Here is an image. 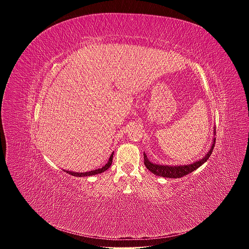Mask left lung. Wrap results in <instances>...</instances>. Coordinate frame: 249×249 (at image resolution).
<instances>
[{"label": "left lung", "instance_id": "left-lung-1", "mask_svg": "<svg viewBox=\"0 0 249 249\" xmlns=\"http://www.w3.org/2000/svg\"><path fill=\"white\" fill-rule=\"evenodd\" d=\"M214 133L216 134V129H214ZM215 142L216 139L214 138V141H213V145L210 149V151L205 155V157L193 163L190 164H184V165H162V164H157L153 163L149 160L147 158V155L144 153V162L146 167L152 171L154 174L162 176V177H168V178H179V177H182L184 175H187L188 173L194 171L198 167H200L203 163H205L210 156L212 155L213 150H214L215 147Z\"/></svg>", "mask_w": 249, "mask_h": 249}]
</instances>
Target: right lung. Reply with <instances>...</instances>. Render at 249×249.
<instances>
[{"label":"right lung","instance_id":"1","mask_svg":"<svg viewBox=\"0 0 249 249\" xmlns=\"http://www.w3.org/2000/svg\"><path fill=\"white\" fill-rule=\"evenodd\" d=\"M112 160H113V153L111 154L107 163H106L105 165H103L101 168H97V169H94V170H91V171H88V172H72V171H67L69 174L71 175H74V176H79V177H82V176H90V175H95V174H98V173H102L103 171L107 170L110 165L112 164Z\"/></svg>","mask_w":249,"mask_h":249}]
</instances>
